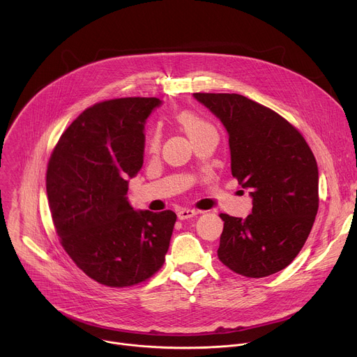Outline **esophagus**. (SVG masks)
Segmentation results:
<instances>
[{
	"mask_svg": "<svg viewBox=\"0 0 357 357\" xmlns=\"http://www.w3.org/2000/svg\"><path fill=\"white\" fill-rule=\"evenodd\" d=\"M199 213V211H196V209H189V208H183V209H179L178 211V218L181 219V220H185V219H189V218H193V216H196Z\"/></svg>",
	"mask_w": 357,
	"mask_h": 357,
	"instance_id": "34e87169",
	"label": "esophagus"
}]
</instances>
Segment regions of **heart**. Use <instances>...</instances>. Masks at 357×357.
I'll use <instances>...</instances> for the list:
<instances>
[{
  "instance_id": "obj_1",
  "label": "heart",
  "mask_w": 357,
  "mask_h": 357,
  "mask_svg": "<svg viewBox=\"0 0 357 357\" xmlns=\"http://www.w3.org/2000/svg\"><path fill=\"white\" fill-rule=\"evenodd\" d=\"M176 120L183 127V130L190 137V139L200 135L202 132H205V131L213 128L212 124L208 123L205 119L200 117L199 114H196L193 112H189V110L178 113ZM160 141H161V132H160V130H154V131H152L151 137H149V148L151 149H158Z\"/></svg>"
}]
</instances>
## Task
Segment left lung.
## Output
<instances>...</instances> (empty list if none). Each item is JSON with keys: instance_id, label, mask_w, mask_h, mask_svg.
Returning a JSON list of instances; mask_svg holds the SVG:
<instances>
[{"instance_id": "1", "label": "left lung", "mask_w": 357, "mask_h": 357, "mask_svg": "<svg viewBox=\"0 0 357 357\" xmlns=\"http://www.w3.org/2000/svg\"><path fill=\"white\" fill-rule=\"evenodd\" d=\"M229 134L231 174L250 189L245 219L225 222L219 260L231 271L261 278L291 264L318 213V165L301 132L271 109L236 93H193Z\"/></svg>"}]
</instances>
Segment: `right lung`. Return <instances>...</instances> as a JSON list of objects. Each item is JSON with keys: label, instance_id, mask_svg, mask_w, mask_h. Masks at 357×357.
<instances>
[{"label": "right lung", "instance_id": "obj_1", "mask_svg": "<svg viewBox=\"0 0 357 357\" xmlns=\"http://www.w3.org/2000/svg\"><path fill=\"white\" fill-rule=\"evenodd\" d=\"M161 105L124 97L86 109L62 134L46 171V193L61 244L91 280L131 287L164 264L176 222L172 211H134L128 178L144 162V124Z\"/></svg>", "mask_w": 357, "mask_h": 357}]
</instances>
